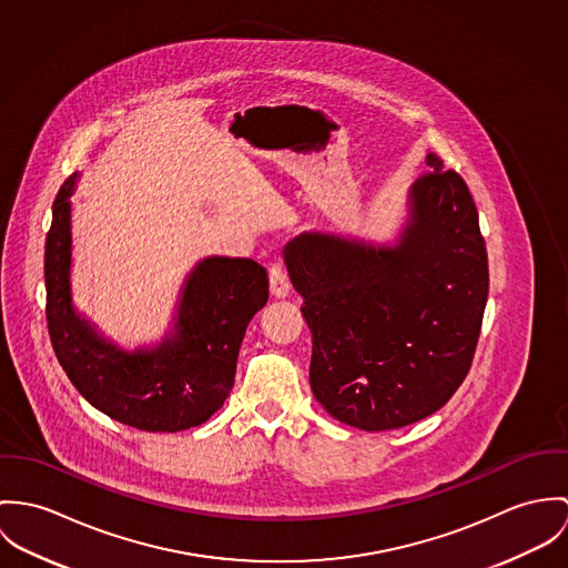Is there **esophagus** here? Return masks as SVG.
<instances>
[{
    "label": "esophagus",
    "mask_w": 568,
    "mask_h": 568,
    "mask_svg": "<svg viewBox=\"0 0 568 568\" xmlns=\"http://www.w3.org/2000/svg\"><path fill=\"white\" fill-rule=\"evenodd\" d=\"M290 290H292V285H290V276H287L285 267L281 263H274L270 267V294L274 298H287Z\"/></svg>",
    "instance_id": "1"
}]
</instances>
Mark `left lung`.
<instances>
[{
	"label": "left lung",
	"instance_id": "left-lung-1",
	"mask_svg": "<svg viewBox=\"0 0 568 568\" xmlns=\"http://www.w3.org/2000/svg\"><path fill=\"white\" fill-rule=\"evenodd\" d=\"M416 181L387 240L310 231L283 261L303 298L315 400L362 432L438 412L470 371L488 303V254L473 195L440 159Z\"/></svg>",
	"mask_w": 568,
	"mask_h": 568
}]
</instances>
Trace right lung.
<instances>
[{"mask_svg":"<svg viewBox=\"0 0 568 568\" xmlns=\"http://www.w3.org/2000/svg\"><path fill=\"white\" fill-rule=\"evenodd\" d=\"M78 181L75 172L59 191L45 240V314L67 377L98 412L141 432L174 434L206 423L231 394L246 326L267 303L265 270L253 258H200L161 339L126 348L73 303Z\"/></svg>","mask_w":568,"mask_h":568,"instance_id":"1","label":"right lung"}]
</instances>
